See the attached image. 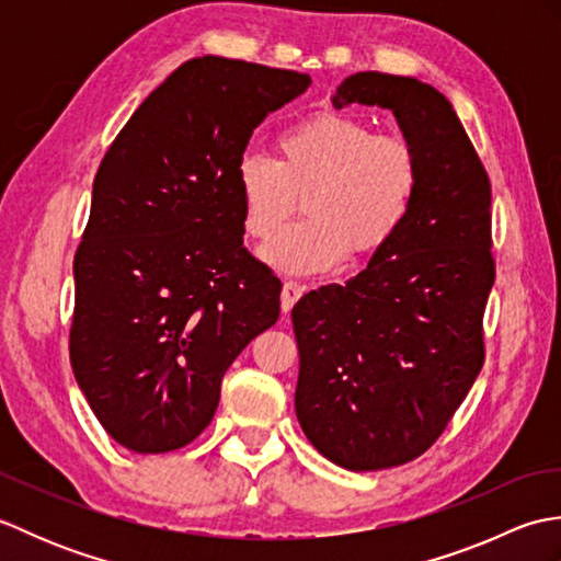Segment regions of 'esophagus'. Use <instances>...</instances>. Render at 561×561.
<instances>
[{
    "label": "esophagus",
    "instance_id": "1",
    "mask_svg": "<svg viewBox=\"0 0 561 561\" xmlns=\"http://www.w3.org/2000/svg\"><path fill=\"white\" fill-rule=\"evenodd\" d=\"M304 291H306V287H301L299 282H284V287H282V311L289 313L294 304L304 296Z\"/></svg>",
    "mask_w": 561,
    "mask_h": 561
}]
</instances>
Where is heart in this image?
I'll return each instance as SVG.
<instances>
[{
	"instance_id": "obj_1",
	"label": "heart",
	"mask_w": 561,
	"mask_h": 561,
	"mask_svg": "<svg viewBox=\"0 0 561 561\" xmlns=\"http://www.w3.org/2000/svg\"><path fill=\"white\" fill-rule=\"evenodd\" d=\"M422 187V153L398 133H374L359 117L318 113L284 129L277 159L250 151L236 165L245 231L267 241L299 197L306 221L272 241L262 257L289 274H320L350 255L380 253L408 221Z\"/></svg>"
}]
</instances>
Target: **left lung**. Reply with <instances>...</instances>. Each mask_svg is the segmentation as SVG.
Instances as JSON below:
<instances>
[{"instance_id":"left-lung-1","label":"left lung","mask_w":561,"mask_h":561,"mask_svg":"<svg viewBox=\"0 0 561 561\" xmlns=\"http://www.w3.org/2000/svg\"><path fill=\"white\" fill-rule=\"evenodd\" d=\"M352 103L392 111L422 153V187L366 270L294 306V402L328 460L366 472L422 456L484 364L492 185L453 105L428 83L356 71L332 96L335 108Z\"/></svg>"}]
</instances>
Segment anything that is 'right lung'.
<instances>
[{
  "label": "right lung",
  "instance_id": "obj_1",
  "mask_svg": "<svg viewBox=\"0 0 561 561\" xmlns=\"http://www.w3.org/2000/svg\"><path fill=\"white\" fill-rule=\"evenodd\" d=\"M308 87L291 69L187 59L103 157L75 255L69 359L121 446L197 438L226 368L277 323L282 282L243 248L236 165L253 129Z\"/></svg>",
  "mask_w": 561,
  "mask_h": 561
}]
</instances>
